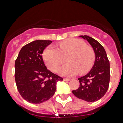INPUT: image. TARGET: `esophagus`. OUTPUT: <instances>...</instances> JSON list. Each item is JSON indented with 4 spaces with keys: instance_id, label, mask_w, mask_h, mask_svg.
<instances>
[{
    "instance_id": "obj_1",
    "label": "esophagus",
    "mask_w": 123,
    "mask_h": 123,
    "mask_svg": "<svg viewBox=\"0 0 123 123\" xmlns=\"http://www.w3.org/2000/svg\"><path fill=\"white\" fill-rule=\"evenodd\" d=\"M63 80H64V81H67V82H68V81H69V80H70V79H66V78H64V79H63Z\"/></svg>"
}]
</instances>
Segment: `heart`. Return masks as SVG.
Segmentation results:
<instances>
[{
  "mask_svg": "<svg viewBox=\"0 0 123 123\" xmlns=\"http://www.w3.org/2000/svg\"><path fill=\"white\" fill-rule=\"evenodd\" d=\"M59 48L47 46L43 51V58L44 62L51 71L55 72L66 57L68 63L59 69L61 75L71 77L80 71L87 72L92 67L94 60V53L90 46L79 39H68L59 44Z\"/></svg>",
  "mask_w": 123,
  "mask_h": 123,
  "instance_id": "b5f03b06",
  "label": "heart"
}]
</instances>
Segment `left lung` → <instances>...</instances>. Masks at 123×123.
<instances>
[{
    "mask_svg": "<svg viewBox=\"0 0 123 123\" xmlns=\"http://www.w3.org/2000/svg\"><path fill=\"white\" fill-rule=\"evenodd\" d=\"M79 37L91 44L95 54V61L89 72L78 79L80 87L72 92L79 99L94 102L101 99L109 89L110 62L105 49L98 41L86 35Z\"/></svg>",
    "mask_w": 123,
    "mask_h": 123,
    "instance_id": "1",
    "label": "left lung"
}]
</instances>
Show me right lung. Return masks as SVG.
Segmentation results:
<instances>
[{"mask_svg": "<svg viewBox=\"0 0 123 123\" xmlns=\"http://www.w3.org/2000/svg\"><path fill=\"white\" fill-rule=\"evenodd\" d=\"M52 43L49 40H36L23 46L15 61L14 77L18 91L31 103L47 101L55 93L56 84L62 78L49 71L43 60V52Z\"/></svg>", "mask_w": 123, "mask_h": 123, "instance_id": "1", "label": "right lung"}]
</instances>
